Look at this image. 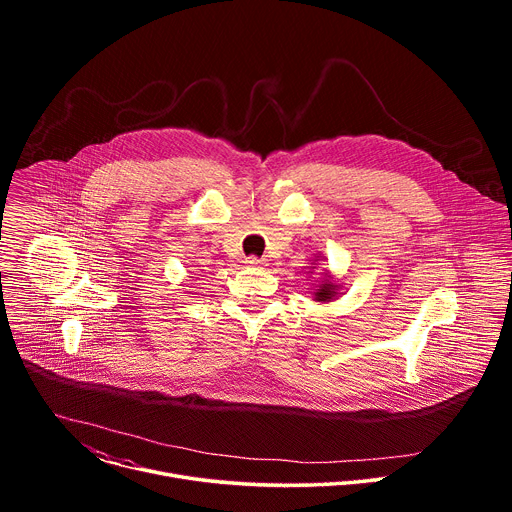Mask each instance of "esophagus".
I'll list each match as a JSON object with an SVG mask.
<instances>
[{"mask_svg":"<svg viewBox=\"0 0 512 512\" xmlns=\"http://www.w3.org/2000/svg\"><path fill=\"white\" fill-rule=\"evenodd\" d=\"M247 267H251V269H265V261H261V259H257V257H247Z\"/></svg>","mask_w":512,"mask_h":512,"instance_id":"obj_1","label":"esophagus"}]
</instances>
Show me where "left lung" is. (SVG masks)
Returning <instances> with one entry per match:
<instances>
[{"mask_svg":"<svg viewBox=\"0 0 512 512\" xmlns=\"http://www.w3.org/2000/svg\"><path fill=\"white\" fill-rule=\"evenodd\" d=\"M316 261H318V259H316ZM312 265H314V267H312L308 273L314 275L316 263H312ZM340 289H342V283H338V281L332 277L330 271L322 269V271H320V281H318V285H316V289H314V302L328 304V302H332L334 298H338V291H340Z\"/></svg>","mask_w":512,"mask_h":512,"instance_id":"left-lung-1","label":"left lung"}]
</instances>
